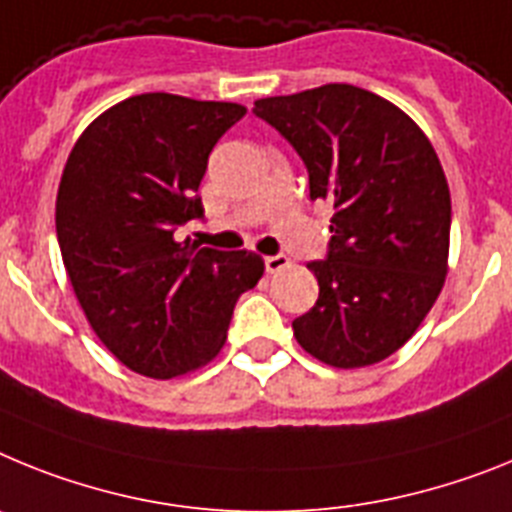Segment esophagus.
<instances>
[{"label":"esophagus","mask_w":512,"mask_h":512,"mask_svg":"<svg viewBox=\"0 0 512 512\" xmlns=\"http://www.w3.org/2000/svg\"><path fill=\"white\" fill-rule=\"evenodd\" d=\"M286 265H288L286 255H268V257H265V270H268V273H278V270H283Z\"/></svg>","instance_id":"obj_1"}]
</instances>
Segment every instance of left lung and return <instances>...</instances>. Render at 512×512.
Segmentation results:
<instances>
[{
  "label": "left lung",
  "instance_id": "8db88e82",
  "mask_svg": "<svg viewBox=\"0 0 512 512\" xmlns=\"http://www.w3.org/2000/svg\"><path fill=\"white\" fill-rule=\"evenodd\" d=\"M252 113L296 149L309 198L332 206L319 299L293 319L301 348L335 368H361L415 335L446 281L451 193L435 149L384 97L324 84L265 97Z\"/></svg>",
  "mask_w": 512,
  "mask_h": 512
}]
</instances>
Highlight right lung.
Listing matches in <instances>:
<instances>
[{"mask_svg": "<svg viewBox=\"0 0 512 512\" xmlns=\"http://www.w3.org/2000/svg\"><path fill=\"white\" fill-rule=\"evenodd\" d=\"M244 113L167 92L128 97L79 136L61 175L56 237L74 293L102 345L151 379L211 361L265 268L255 252L175 239L203 219L208 154Z\"/></svg>", "mask_w": 512, "mask_h": 512, "instance_id": "add662e5", "label": "right lung"}]
</instances>
